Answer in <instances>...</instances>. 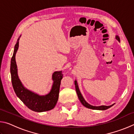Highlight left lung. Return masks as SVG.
<instances>
[{"label":"left lung","mask_w":134,"mask_h":134,"mask_svg":"<svg viewBox=\"0 0 134 134\" xmlns=\"http://www.w3.org/2000/svg\"><path fill=\"white\" fill-rule=\"evenodd\" d=\"M115 38H116V40L120 42V38L118 35H116V37H115ZM74 85H75V87H76V92H77V96L79 100H80V102L81 103V104L84 106H85V107L89 108V109H94V110H106L108 109L110 107H112V106L114 105V104H112V105H110V106H105V105H102V106H93L90 105L89 103H88L85 100V99H84L83 96H82V94H81V92L80 91V89H79V86H78V83H77V81L76 80H75L74 81Z\"/></svg>","instance_id":"8db88e82"}]
</instances>
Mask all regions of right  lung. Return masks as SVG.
<instances>
[{"label":"right lung","instance_id":"right-lung-1","mask_svg":"<svg viewBox=\"0 0 134 134\" xmlns=\"http://www.w3.org/2000/svg\"><path fill=\"white\" fill-rule=\"evenodd\" d=\"M18 38L15 45L14 51L10 62V74L12 86L16 96L29 109L37 112L50 110L55 107L58 99L61 80L63 79L62 71H54L52 75L53 81L50 91L45 95H40L27 89L22 84L18 74V68L15 56L19 48Z\"/></svg>","mask_w":134,"mask_h":134}]
</instances>
